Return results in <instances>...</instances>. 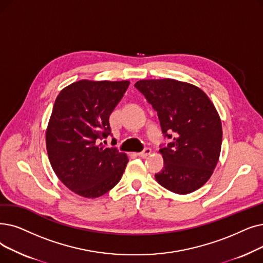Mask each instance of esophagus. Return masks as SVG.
I'll use <instances>...</instances> for the list:
<instances>
[{"mask_svg":"<svg viewBox=\"0 0 263 263\" xmlns=\"http://www.w3.org/2000/svg\"><path fill=\"white\" fill-rule=\"evenodd\" d=\"M151 154H152V149H151V148L146 147V148H144V151H142V152L139 153L138 155H139L140 157H142V158H145V157H147V156H149Z\"/></svg>","mask_w":263,"mask_h":263,"instance_id":"1","label":"esophagus"}]
</instances>
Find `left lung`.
Returning <instances> with one entry per match:
<instances>
[{"instance_id": "1", "label": "left lung", "mask_w": 263, "mask_h": 263, "mask_svg": "<svg viewBox=\"0 0 263 263\" xmlns=\"http://www.w3.org/2000/svg\"><path fill=\"white\" fill-rule=\"evenodd\" d=\"M135 88L157 111L164 139L160 145L164 160L155 174L165 189L178 195L198 190L218 162L222 128L218 112L203 91L175 79H147Z\"/></svg>"}]
</instances>
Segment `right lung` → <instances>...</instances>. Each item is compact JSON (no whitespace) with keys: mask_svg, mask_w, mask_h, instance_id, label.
<instances>
[{"mask_svg":"<svg viewBox=\"0 0 263 263\" xmlns=\"http://www.w3.org/2000/svg\"><path fill=\"white\" fill-rule=\"evenodd\" d=\"M129 84L79 81L54 101L46 132L49 161L63 184L84 198L105 195L127 166V155L101 141L111 135L109 116Z\"/></svg>","mask_w":263,"mask_h":263,"instance_id":"right-lung-1","label":"right lung"}]
</instances>
